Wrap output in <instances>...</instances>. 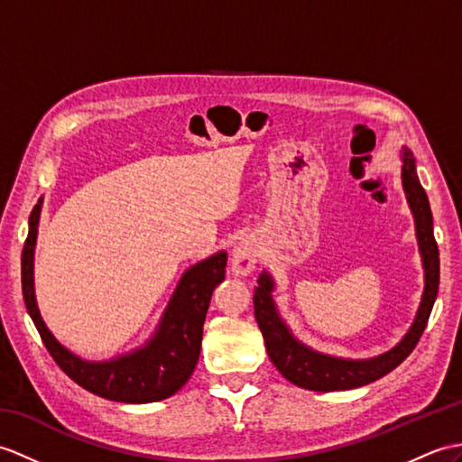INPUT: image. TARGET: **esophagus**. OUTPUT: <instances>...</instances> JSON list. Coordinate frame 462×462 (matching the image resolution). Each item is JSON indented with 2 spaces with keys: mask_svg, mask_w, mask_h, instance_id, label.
I'll return each mask as SVG.
<instances>
[{
  "mask_svg": "<svg viewBox=\"0 0 462 462\" xmlns=\"http://www.w3.org/2000/svg\"><path fill=\"white\" fill-rule=\"evenodd\" d=\"M257 263V245L254 240L244 238L232 250V270L240 275H248Z\"/></svg>",
  "mask_w": 462,
  "mask_h": 462,
  "instance_id": "1",
  "label": "esophagus"
}]
</instances>
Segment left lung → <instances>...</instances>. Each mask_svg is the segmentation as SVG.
<instances>
[{"instance_id":"8db88e82","label":"left lung","mask_w":462,"mask_h":462,"mask_svg":"<svg viewBox=\"0 0 462 462\" xmlns=\"http://www.w3.org/2000/svg\"><path fill=\"white\" fill-rule=\"evenodd\" d=\"M403 155L402 179L415 218L417 240H420V250L423 255L425 291L415 323L398 346L372 360H340L313 352L291 337V332L287 330L283 320L277 315L272 301V277L267 273L257 277V287L254 289V315L265 340L267 356L272 358L273 366L299 388L315 392H340L360 388V385L380 380L410 356L423 335L439 291V248L433 236L431 207H429V199L420 179H417L415 161L410 152H405Z\"/></svg>"}]
</instances>
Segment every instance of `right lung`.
Instances as JSON below:
<instances>
[{
  "label": "right lung",
  "instance_id": "obj_1",
  "mask_svg": "<svg viewBox=\"0 0 462 462\" xmlns=\"http://www.w3.org/2000/svg\"><path fill=\"white\" fill-rule=\"evenodd\" d=\"M41 202L29 217V234L21 254V287L27 313L33 319L42 345L67 376L100 398L124 403H149L171 398L190 378L200 356L202 325L214 287L224 280L226 252L192 265L182 275L165 310L157 335L147 346L112 362H84L51 335L42 323L33 291V250Z\"/></svg>",
  "mask_w": 462,
  "mask_h": 462
}]
</instances>
